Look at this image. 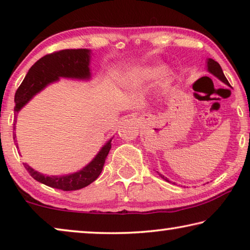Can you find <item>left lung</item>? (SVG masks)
<instances>
[{
	"label": "left lung",
	"mask_w": 250,
	"mask_h": 250,
	"mask_svg": "<svg viewBox=\"0 0 250 250\" xmlns=\"http://www.w3.org/2000/svg\"><path fill=\"white\" fill-rule=\"evenodd\" d=\"M207 69H208L209 73H211L214 76H216L218 79H221L223 83H225L226 84H229L227 78L225 77V75H224V73H223L221 65H219L217 62H215L214 59H211V58L207 59ZM160 176L162 177V179H164V180L168 182V180L167 179V177H164L163 175H161V174H160Z\"/></svg>",
	"instance_id": "left-lung-1"
}]
</instances>
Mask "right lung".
<instances>
[{
    "instance_id": "right-lung-1",
    "label": "right lung",
    "mask_w": 250,
    "mask_h": 250,
    "mask_svg": "<svg viewBox=\"0 0 250 250\" xmlns=\"http://www.w3.org/2000/svg\"><path fill=\"white\" fill-rule=\"evenodd\" d=\"M89 55V49H62L45 55L44 57L39 59L28 70L27 75L25 76L22 83L15 92V116L34 95H36L48 83L56 82L59 77L89 78L90 71L88 67ZM16 134H13L14 140ZM110 149H111V140L105 143L96 158L87 167L70 175L47 176L33 170L26 163H24V167L34 180L41 183L62 191H76L91 184L100 175Z\"/></svg>"
}]
</instances>
